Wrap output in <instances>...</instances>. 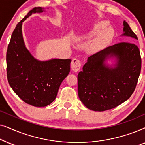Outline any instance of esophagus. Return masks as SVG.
Segmentation results:
<instances>
[{
	"label": "esophagus",
	"instance_id": "1",
	"mask_svg": "<svg viewBox=\"0 0 145 145\" xmlns=\"http://www.w3.org/2000/svg\"><path fill=\"white\" fill-rule=\"evenodd\" d=\"M82 66V63L81 61L78 60V59H73L71 63V68L74 72H77L80 70Z\"/></svg>",
	"mask_w": 145,
	"mask_h": 145
}]
</instances>
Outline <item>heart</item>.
Masks as SVG:
<instances>
[{
  "label": "heart",
  "instance_id": "b5f03b06",
  "mask_svg": "<svg viewBox=\"0 0 145 145\" xmlns=\"http://www.w3.org/2000/svg\"><path fill=\"white\" fill-rule=\"evenodd\" d=\"M108 24L106 22L101 21L95 24L92 28L86 32L76 35L74 40L76 42H82L85 40H90L96 37L90 47L92 52H97L104 49L113 38L114 33L110 28H107Z\"/></svg>",
  "mask_w": 145,
  "mask_h": 145
}]
</instances>
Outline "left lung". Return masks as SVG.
I'll use <instances>...</instances> for the list:
<instances>
[{"label": "left lung", "instance_id": "8db88e82", "mask_svg": "<svg viewBox=\"0 0 145 145\" xmlns=\"http://www.w3.org/2000/svg\"><path fill=\"white\" fill-rule=\"evenodd\" d=\"M122 35L129 37L91 55L78 74V94L87 108L96 112L111 110L128 100L137 84L141 69L138 39L125 21ZM115 57L114 67L105 65L107 58Z\"/></svg>", "mask_w": 145, "mask_h": 145}]
</instances>
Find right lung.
Returning a JSON list of instances; mask_svg holds the SVG:
<instances>
[{"instance_id": "right-lung-1", "label": "right lung", "mask_w": 145, "mask_h": 145, "mask_svg": "<svg viewBox=\"0 0 145 145\" xmlns=\"http://www.w3.org/2000/svg\"><path fill=\"white\" fill-rule=\"evenodd\" d=\"M35 7L18 23L7 52V73L10 86L24 102L45 107L55 100L61 82L70 72L71 59H35L26 49L22 33V22L32 14L43 12Z\"/></svg>"}]
</instances>
